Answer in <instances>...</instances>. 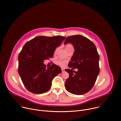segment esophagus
Wrapping results in <instances>:
<instances>
[{
  "label": "esophagus",
  "mask_w": 121,
  "mask_h": 121,
  "mask_svg": "<svg viewBox=\"0 0 121 121\" xmlns=\"http://www.w3.org/2000/svg\"><path fill=\"white\" fill-rule=\"evenodd\" d=\"M61 70H62V72H64L65 71V70H64V68H61Z\"/></svg>",
  "instance_id": "1"
}]
</instances>
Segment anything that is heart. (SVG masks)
Listing matches in <instances>:
<instances>
[{
  "label": "heart",
  "mask_w": 121,
  "mask_h": 121,
  "mask_svg": "<svg viewBox=\"0 0 121 121\" xmlns=\"http://www.w3.org/2000/svg\"><path fill=\"white\" fill-rule=\"evenodd\" d=\"M73 47V46L70 44H67L66 46H65V49H67V48H70V47ZM65 62L64 61H62V60H57L55 62V64L56 65H57L58 66H61V67H63L65 66Z\"/></svg>",
  "instance_id": "heart-1"
}]
</instances>
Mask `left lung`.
<instances>
[{
    "instance_id": "left-lung-1",
    "label": "left lung",
    "mask_w": 121,
    "mask_h": 121,
    "mask_svg": "<svg viewBox=\"0 0 121 121\" xmlns=\"http://www.w3.org/2000/svg\"><path fill=\"white\" fill-rule=\"evenodd\" d=\"M69 43L74 46L75 51L68 67L78 70L65 69L69 75L65 82V87L72 94L82 95L91 90L99 74V55L93 43L82 35L67 37L64 44Z\"/></svg>"
}]
</instances>
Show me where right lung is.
I'll return each mask as SVG.
<instances>
[{
    "label": "right lung",
    "instance_id": "obj_1",
    "mask_svg": "<svg viewBox=\"0 0 121 121\" xmlns=\"http://www.w3.org/2000/svg\"><path fill=\"white\" fill-rule=\"evenodd\" d=\"M65 39V37L59 35L51 37L40 36L23 46L18 57V72L28 91L41 94L50 89L52 80L62 70L54 64L46 68L43 62L53 57L56 48Z\"/></svg>",
    "mask_w": 121,
    "mask_h": 121
}]
</instances>
